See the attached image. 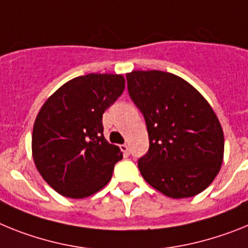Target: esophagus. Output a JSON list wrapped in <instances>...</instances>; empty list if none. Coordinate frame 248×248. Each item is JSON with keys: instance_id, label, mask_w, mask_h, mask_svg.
Returning a JSON list of instances; mask_svg holds the SVG:
<instances>
[{"instance_id": "1", "label": "esophagus", "mask_w": 248, "mask_h": 248, "mask_svg": "<svg viewBox=\"0 0 248 248\" xmlns=\"http://www.w3.org/2000/svg\"><path fill=\"white\" fill-rule=\"evenodd\" d=\"M121 150L124 155H130V146L124 143V145H121Z\"/></svg>"}]
</instances>
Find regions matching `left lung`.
<instances>
[{"instance_id":"1","label":"left lung","mask_w":248,"mask_h":248,"mask_svg":"<svg viewBox=\"0 0 248 248\" xmlns=\"http://www.w3.org/2000/svg\"><path fill=\"white\" fill-rule=\"evenodd\" d=\"M128 93L145 116L150 150L139 160L142 177L171 199L207 188L223 161L222 126L192 85L163 71L126 73Z\"/></svg>"}]
</instances>
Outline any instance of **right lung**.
<instances>
[{
  "label": "right lung",
  "instance_id": "obj_1",
  "mask_svg": "<svg viewBox=\"0 0 248 248\" xmlns=\"http://www.w3.org/2000/svg\"><path fill=\"white\" fill-rule=\"evenodd\" d=\"M124 90L122 75L90 73L45 101L33 124L32 158L56 192L85 199L109 182L122 152L103 136L102 115Z\"/></svg>",
  "mask_w": 248,
  "mask_h": 248
}]
</instances>
